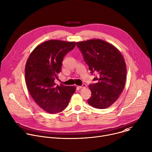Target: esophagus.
<instances>
[{
    "instance_id": "34e87169",
    "label": "esophagus",
    "mask_w": 152,
    "mask_h": 152,
    "mask_svg": "<svg viewBox=\"0 0 152 152\" xmlns=\"http://www.w3.org/2000/svg\"><path fill=\"white\" fill-rule=\"evenodd\" d=\"M86 87V85L85 84H82V86H78V88H85Z\"/></svg>"
}]
</instances>
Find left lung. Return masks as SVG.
I'll use <instances>...</instances> for the list:
<instances>
[{"instance_id": "8db88e82", "label": "left lung", "mask_w": 152, "mask_h": 152, "mask_svg": "<svg viewBox=\"0 0 152 152\" xmlns=\"http://www.w3.org/2000/svg\"><path fill=\"white\" fill-rule=\"evenodd\" d=\"M91 73H97L96 83L89 85L91 97L88 104L97 109L111 106L123 91L126 66L121 52L113 45L100 39L76 42Z\"/></svg>"}]
</instances>
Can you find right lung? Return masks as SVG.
<instances>
[{"instance_id": "right-lung-1", "label": "right lung", "mask_w": 152, "mask_h": 152, "mask_svg": "<svg viewBox=\"0 0 152 152\" xmlns=\"http://www.w3.org/2000/svg\"><path fill=\"white\" fill-rule=\"evenodd\" d=\"M76 42L50 39L37 46L30 54L25 66V81L35 102L50 113H61L67 106L75 86L56 85L62 62L73 50Z\"/></svg>"}]
</instances>
